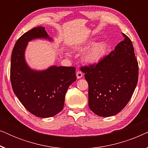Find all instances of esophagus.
<instances>
[{
	"label": "esophagus",
	"mask_w": 148,
	"mask_h": 148,
	"mask_svg": "<svg viewBox=\"0 0 148 148\" xmlns=\"http://www.w3.org/2000/svg\"><path fill=\"white\" fill-rule=\"evenodd\" d=\"M76 76H77V79H81L83 76H84V75H83L82 72L79 71H78L76 73Z\"/></svg>",
	"instance_id": "obj_1"
}]
</instances>
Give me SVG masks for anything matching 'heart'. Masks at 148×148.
Instances as JSON below:
<instances>
[{
	"instance_id": "heart-1",
	"label": "heart",
	"mask_w": 148,
	"mask_h": 148,
	"mask_svg": "<svg viewBox=\"0 0 148 148\" xmlns=\"http://www.w3.org/2000/svg\"><path fill=\"white\" fill-rule=\"evenodd\" d=\"M93 42L92 40H89L76 46L79 51H84ZM106 45L104 42H98L93 44L84 54V60L86 63L95 64L100 62L106 54Z\"/></svg>"
}]
</instances>
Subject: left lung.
Instances as JSON below:
<instances>
[{
	"mask_svg": "<svg viewBox=\"0 0 148 148\" xmlns=\"http://www.w3.org/2000/svg\"><path fill=\"white\" fill-rule=\"evenodd\" d=\"M124 40L96 66L83 67L89 85L88 105L100 116H112L127 104L136 88L139 68L132 42Z\"/></svg>",
	"mask_w": 148,
	"mask_h": 148,
	"instance_id": "8db88e82",
	"label": "left lung"
}]
</instances>
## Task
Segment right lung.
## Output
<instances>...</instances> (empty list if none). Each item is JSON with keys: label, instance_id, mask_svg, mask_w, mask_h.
Here are the masks:
<instances>
[{"label": "right lung", "instance_id": "right-lung-1", "mask_svg": "<svg viewBox=\"0 0 148 148\" xmlns=\"http://www.w3.org/2000/svg\"><path fill=\"white\" fill-rule=\"evenodd\" d=\"M36 39L54 41L45 27H34L16 42L11 54V82L13 92L23 106L35 116L49 118L62 110L69 87L76 80L74 66L51 65L34 69L25 60L28 42Z\"/></svg>", "mask_w": 148, "mask_h": 148}]
</instances>
